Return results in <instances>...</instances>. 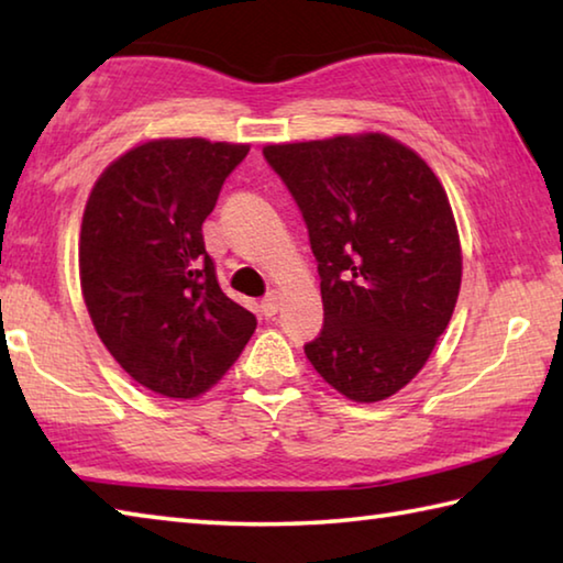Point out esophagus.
Here are the masks:
<instances>
[{
    "instance_id": "obj_1",
    "label": "esophagus",
    "mask_w": 563,
    "mask_h": 563,
    "mask_svg": "<svg viewBox=\"0 0 563 563\" xmlns=\"http://www.w3.org/2000/svg\"><path fill=\"white\" fill-rule=\"evenodd\" d=\"M278 292H268V295H265V298L261 300V312H263V316L265 318H273L275 316V312H278Z\"/></svg>"
}]
</instances>
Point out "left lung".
I'll list each match as a JSON object with an SVG mask.
<instances>
[{
    "instance_id": "1",
    "label": "left lung",
    "mask_w": 563,
    "mask_h": 563,
    "mask_svg": "<svg viewBox=\"0 0 563 563\" xmlns=\"http://www.w3.org/2000/svg\"><path fill=\"white\" fill-rule=\"evenodd\" d=\"M308 225L325 322L305 355L355 402L402 389L450 325L462 247L440 178L412 148L360 133L263 148Z\"/></svg>"
}]
</instances>
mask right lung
Returning <instances> with one entry per match:
<instances>
[{
  "label": "right lung",
  "instance_id": "add662e5",
  "mask_svg": "<svg viewBox=\"0 0 563 563\" xmlns=\"http://www.w3.org/2000/svg\"><path fill=\"white\" fill-rule=\"evenodd\" d=\"M247 151L146 141L91 188L79 241L84 302L113 360L164 397L213 387L258 325L221 290L203 243V221Z\"/></svg>",
  "mask_w": 563,
  "mask_h": 563
}]
</instances>
